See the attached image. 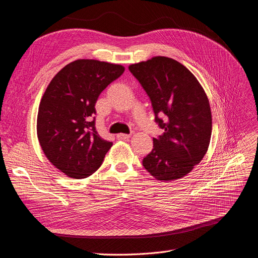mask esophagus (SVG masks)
<instances>
[{"label":"esophagus","instance_id":"esophagus-1","mask_svg":"<svg viewBox=\"0 0 258 258\" xmlns=\"http://www.w3.org/2000/svg\"><path fill=\"white\" fill-rule=\"evenodd\" d=\"M116 138L118 140H128V139H130V135H125V133H118Z\"/></svg>","mask_w":258,"mask_h":258}]
</instances>
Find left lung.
Listing matches in <instances>:
<instances>
[{"instance_id":"1","label":"left lung","mask_w":258,"mask_h":258,"mask_svg":"<svg viewBox=\"0 0 258 258\" xmlns=\"http://www.w3.org/2000/svg\"><path fill=\"white\" fill-rule=\"evenodd\" d=\"M151 100L163 135L153 138V149L143 166L160 181L189 173L208 151L212 136L209 98L191 72L177 60L157 56L129 66Z\"/></svg>"}]
</instances>
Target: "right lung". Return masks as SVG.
Masks as SVG:
<instances>
[{
    "mask_svg": "<svg viewBox=\"0 0 258 258\" xmlns=\"http://www.w3.org/2000/svg\"><path fill=\"white\" fill-rule=\"evenodd\" d=\"M125 71L120 64L78 59L50 80L41 98L37 136L47 160L73 179H85L102 164L112 143L95 128L99 94Z\"/></svg>",
    "mask_w": 258,
    "mask_h": 258,
    "instance_id": "add662e5",
    "label": "right lung"
}]
</instances>
